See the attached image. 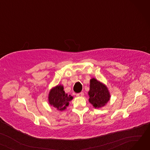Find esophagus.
Segmentation results:
<instances>
[{
	"label": "esophagus",
	"instance_id": "34e87169",
	"mask_svg": "<svg viewBox=\"0 0 150 150\" xmlns=\"http://www.w3.org/2000/svg\"><path fill=\"white\" fill-rule=\"evenodd\" d=\"M76 97H82L84 96V93H83V92H80V93H76Z\"/></svg>",
	"mask_w": 150,
	"mask_h": 150
}]
</instances>
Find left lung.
<instances>
[{"instance_id": "8db88e82", "label": "left lung", "mask_w": 150, "mask_h": 150, "mask_svg": "<svg viewBox=\"0 0 150 150\" xmlns=\"http://www.w3.org/2000/svg\"><path fill=\"white\" fill-rule=\"evenodd\" d=\"M89 101L95 108L104 107L110 100L111 94L107 86L94 78L90 80Z\"/></svg>"}]
</instances>
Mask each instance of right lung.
<instances>
[{
  "label": "right lung",
  "mask_w": 150,
  "mask_h": 150,
  "mask_svg": "<svg viewBox=\"0 0 150 150\" xmlns=\"http://www.w3.org/2000/svg\"><path fill=\"white\" fill-rule=\"evenodd\" d=\"M73 97L68 96L64 91L62 85L58 84L53 87L48 95L49 103L58 111H63L69 105V101L73 99Z\"/></svg>",
  "instance_id": "1"
}]
</instances>
